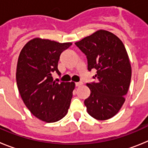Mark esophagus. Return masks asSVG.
<instances>
[{
  "label": "esophagus",
  "mask_w": 148,
  "mask_h": 148,
  "mask_svg": "<svg viewBox=\"0 0 148 148\" xmlns=\"http://www.w3.org/2000/svg\"><path fill=\"white\" fill-rule=\"evenodd\" d=\"M82 82H76L75 83V87H80L81 85H82Z\"/></svg>",
  "instance_id": "esophagus-1"
}]
</instances>
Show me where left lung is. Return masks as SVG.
Wrapping results in <instances>:
<instances>
[{
	"label": "left lung",
	"instance_id": "left-lung-1",
	"mask_svg": "<svg viewBox=\"0 0 148 148\" xmlns=\"http://www.w3.org/2000/svg\"><path fill=\"white\" fill-rule=\"evenodd\" d=\"M87 58V69L97 70L87 83L90 95L84 100L89 115L107 120L118 113L131 80V65L125 45L116 35L99 29L75 43Z\"/></svg>",
	"mask_w": 148,
	"mask_h": 148
}]
</instances>
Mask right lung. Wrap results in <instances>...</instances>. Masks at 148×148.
I'll return each mask as SVG.
<instances>
[{
	"mask_svg": "<svg viewBox=\"0 0 148 148\" xmlns=\"http://www.w3.org/2000/svg\"><path fill=\"white\" fill-rule=\"evenodd\" d=\"M71 45L35 38L25 44L18 57L16 82L22 100L32 115L45 122L59 121L70 108L75 83H57L52 74H61L60 56Z\"/></svg>",
	"mask_w": 148,
	"mask_h": 148,
	"instance_id": "add662e5",
	"label": "right lung"
}]
</instances>
